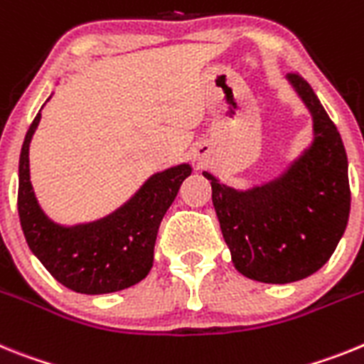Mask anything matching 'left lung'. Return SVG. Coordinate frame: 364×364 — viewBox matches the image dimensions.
<instances>
[{"label": "left lung", "instance_id": "obj_1", "mask_svg": "<svg viewBox=\"0 0 364 364\" xmlns=\"http://www.w3.org/2000/svg\"><path fill=\"white\" fill-rule=\"evenodd\" d=\"M289 82L314 115L315 141L282 178L252 191L213 186V203L236 269L265 284H289L330 260L350 216L348 159L343 139L311 86Z\"/></svg>", "mask_w": 364, "mask_h": 364}]
</instances>
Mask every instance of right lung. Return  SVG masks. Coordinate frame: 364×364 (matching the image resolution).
Instances as JSON below:
<instances>
[{"mask_svg":"<svg viewBox=\"0 0 364 364\" xmlns=\"http://www.w3.org/2000/svg\"><path fill=\"white\" fill-rule=\"evenodd\" d=\"M40 117L25 135L18 183V214L31 251L60 284L77 293L102 295L141 282L154 264L161 220L192 168L179 164L156 173L107 218L65 229L42 213L31 186L29 144Z\"/></svg>","mask_w":364,"mask_h":364,"instance_id":"obj_1","label":"right lung"}]
</instances>
